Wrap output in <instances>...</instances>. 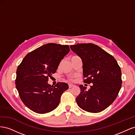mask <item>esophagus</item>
<instances>
[{
    "label": "esophagus",
    "instance_id": "esophagus-1",
    "mask_svg": "<svg viewBox=\"0 0 135 135\" xmlns=\"http://www.w3.org/2000/svg\"><path fill=\"white\" fill-rule=\"evenodd\" d=\"M74 86V85H73L72 84H69V88H71V87H73Z\"/></svg>",
    "mask_w": 135,
    "mask_h": 135
}]
</instances>
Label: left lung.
I'll return each mask as SVG.
<instances>
[{"label":"left lung","mask_w":135,"mask_h":135,"mask_svg":"<svg viewBox=\"0 0 135 135\" xmlns=\"http://www.w3.org/2000/svg\"><path fill=\"white\" fill-rule=\"evenodd\" d=\"M70 47L82 60L84 82L93 83L88 91L83 85H79L80 92L76 98L78 105L88 112L103 111L115 100L122 87V73L117 61L94 44Z\"/></svg>","instance_id":"left-lung-1"}]
</instances>
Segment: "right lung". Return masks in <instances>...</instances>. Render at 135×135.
I'll return each instance as SVG.
<instances>
[{
  "label": "right lung",
  "mask_w": 135,
  "mask_h": 135,
  "mask_svg": "<svg viewBox=\"0 0 135 135\" xmlns=\"http://www.w3.org/2000/svg\"><path fill=\"white\" fill-rule=\"evenodd\" d=\"M69 51L67 45L47 43L28 53L18 66L16 87L23 103L32 111L45 114L59 106L69 85L59 82L54 87L48 83V78Z\"/></svg>",
  "instance_id": "add662e5"
}]
</instances>
